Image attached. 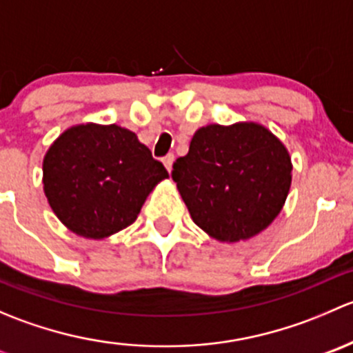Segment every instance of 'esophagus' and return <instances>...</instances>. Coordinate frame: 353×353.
<instances>
[{
    "instance_id": "34e87169",
    "label": "esophagus",
    "mask_w": 353,
    "mask_h": 353,
    "mask_svg": "<svg viewBox=\"0 0 353 353\" xmlns=\"http://www.w3.org/2000/svg\"><path fill=\"white\" fill-rule=\"evenodd\" d=\"M162 162H163V165H165V169L170 172V170H172V163H174V154H169V155L163 157Z\"/></svg>"
}]
</instances>
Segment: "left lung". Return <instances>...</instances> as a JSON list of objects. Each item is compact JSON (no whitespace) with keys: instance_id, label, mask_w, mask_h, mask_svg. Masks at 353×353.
<instances>
[{"instance_id":"left-lung-1","label":"left lung","mask_w":353,"mask_h":353,"mask_svg":"<svg viewBox=\"0 0 353 353\" xmlns=\"http://www.w3.org/2000/svg\"><path fill=\"white\" fill-rule=\"evenodd\" d=\"M172 179L199 229L220 243H237L282 212L292 162L285 145L261 124H208L174 162Z\"/></svg>"}]
</instances>
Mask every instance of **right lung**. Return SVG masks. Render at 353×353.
I'll use <instances>...</instances> for the list:
<instances>
[{"instance_id": "1", "label": "right lung", "mask_w": 353, "mask_h": 353, "mask_svg": "<svg viewBox=\"0 0 353 353\" xmlns=\"http://www.w3.org/2000/svg\"><path fill=\"white\" fill-rule=\"evenodd\" d=\"M165 177V167L137 134L117 124L68 128L42 162L49 206L71 232L87 239H104L131 225Z\"/></svg>"}]
</instances>
